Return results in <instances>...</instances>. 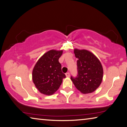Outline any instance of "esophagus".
I'll return each instance as SVG.
<instances>
[{
	"label": "esophagus",
	"instance_id": "obj_1",
	"mask_svg": "<svg viewBox=\"0 0 127 127\" xmlns=\"http://www.w3.org/2000/svg\"><path fill=\"white\" fill-rule=\"evenodd\" d=\"M66 77H70V73L69 72H67V73H66Z\"/></svg>",
	"mask_w": 127,
	"mask_h": 127
}]
</instances>
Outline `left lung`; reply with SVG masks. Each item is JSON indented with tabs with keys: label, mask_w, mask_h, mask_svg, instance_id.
<instances>
[{
	"label": "left lung",
	"mask_w": 127,
	"mask_h": 127,
	"mask_svg": "<svg viewBox=\"0 0 127 127\" xmlns=\"http://www.w3.org/2000/svg\"><path fill=\"white\" fill-rule=\"evenodd\" d=\"M77 58V75L71 76V80L77 89L83 94L91 93L100 85L103 76V69L99 60L87 50L75 49Z\"/></svg>",
	"instance_id": "1"
}]
</instances>
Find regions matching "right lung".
Instances as JSON below:
<instances>
[{
	"label": "right lung",
	"instance_id": "1",
	"mask_svg": "<svg viewBox=\"0 0 127 127\" xmlns=\"http://www.w3.org/2000/svg\"><path fill=\"white\" fill-rule=\"evenodd\" d=\"M62 54V51H49L40 58L34 66L32 72L33 81L42 94H54L61 85L62 80L66 77L59 61Z\"/></svg>",
	"mask_w": 127,
	"mask_h": 127
}]
</instances>
